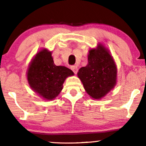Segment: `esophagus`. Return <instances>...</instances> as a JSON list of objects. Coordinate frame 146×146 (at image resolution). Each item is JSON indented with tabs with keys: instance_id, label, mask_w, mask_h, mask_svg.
Returning <instances> with one entry per match:
<instances>
[{
	"instance_id": "obj_1",
	"label": "esophagus",
	"mask_w": 146,
	"mask_h": 146,
	"mask_svg": "<svg viewBox=\"0 0 146 146\" xmlns=\"http://www.w3.org/2000/svg\"><path fill=\"white\" fill-rule=\"evenodd\" d=\"M71 69H72V71H73V73H75V74H77V73H78V66H73L71 67Z\"/></svg>"
}]
</instances>
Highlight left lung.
<instances>
[{"label": "left lung", "instance_id": "obj_1", "mask_svg": "<svg viewBox=\"0 0 146 146\" xmlns=\"http://www.w3.org/2000/svg\"><path fill=\"white\" fill-rule=\"evenodd\" d=\"M78 77L90 98L101 100L116 86L117 68L109 50L102 43L90 48L88 64L78 72Z\"/></svg>", "mask_w": 146, "mask_h": 146}]
</instances>
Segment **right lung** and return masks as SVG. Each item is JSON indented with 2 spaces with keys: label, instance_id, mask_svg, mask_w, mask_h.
<instances>
[{
  "label": "right lung",
  "instance_id": "obj_1",
  "mask_svg": "<svg viewBox=\"0 0 146 146\" xmlns=\"http://www.w3.org/2000/svg\"><path fill=\"white\" fill-rule=\"evenodd\" d=\"M74 73L64 66H56L52 51L42 48L37 52L30 62L27 79L29 86L43 100H55L63 88L65 80Z\"/></svg>",
  "mask_w": 146,
  "mask_h": 146
}]
</instances>
